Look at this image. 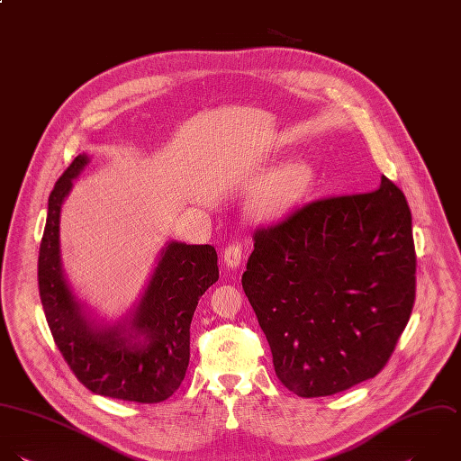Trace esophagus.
Returning a JSON list of instances; mask_svg holds the SVG:
<instances>
[{
    "mask_svg": "<svg viewBox=\"0 0 461 461\" xmlns=\"http://www.w3.org/2000/svg\"><path fill=\"white\" fill-rule=\"evenodd\" d=\"M222 257H224V262H226L228 267H231V269L237 267L240 264V260H242V248H240V244L239 242L228 244L224 248V251H222Z\"/></svg>",
    "mask_w": 461,
    "mask_h": 461,
    "instance_id": "34e87169",
    "label": "esophagus"
}]
</instances>
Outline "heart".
Returning <instances> with one entry per match:
<instances>
[{"label":"heart","instance_id":"b5f03b06","mask_svg":"<svg viewBox=\"0 0 461 461\" xmlns=\"http://www.w3.org/2000/svg\"><path fill=\"white\" fill-rule=\"evenodd\" d=\"M312 181V170L305 163H296L275 176L253 199V212L258 217H276L296 206Z\"/></svg>","mask_w":461,"mask_h":461}]
</instances>
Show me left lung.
<instances>
[{
    "mask_svg": "<svg viewBox=\"0 0 461 461\" xmlns=\"http://www.w3.org/2000/svg\"><path fill=\"white\" fill-rule=\"evenodd\" d=\"M242 289L280 383L312 399L374 379L404 332L417 289L411 210L375 190L303 203L253 233Z\"/></svg>",
    "mask_w": 461,
    "mask_h": 461,
    "instance_id": "obj_1",
    "label": "left lung"
}]
</instances>
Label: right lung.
I'll return each mask as SVG.
<instances>
[{
	"label": "right lung",
	"mask_w": 461,
	"mask_h": 461,
	"mask_svg": "<svg viewBox=\"0 0 461 461\" xmlns=\"http://www.w3.org/2000/svg\"><path fill=\"white\" fill-rule=\"evenodd\" d=\"M86 163V154L77 156L48 199L37 264L44 316L64 361L89 392L129 402H163L185 379L194 311L204 291L219 280L217 251L210 244H168L131 329H95L73 300L59 258L60 204ZM138 335L146 338L143 346L131 343Z\"/></svg>",
	"instance_id": "right-lung-1"
}]
</instances>
